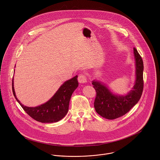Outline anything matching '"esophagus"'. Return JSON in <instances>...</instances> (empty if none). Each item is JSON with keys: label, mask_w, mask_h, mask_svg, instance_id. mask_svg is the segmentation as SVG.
Masks as SVG:
<instances>
[{"label": "esophagus", "mask_w": 160, "mask_h": 160, "mask_svg": "<svg viewBox=\"0 0 160 160\" xmlns=\"http://www.w3.org/2000/svg\"><path fill=\"white\" fill-rule=\"evenodd\" d=\"M78 81L80 83H86L87 82V77L85 74H80L78 76Z\"/></svg>", "instance_id": "esophagus-1"}]
</instances>
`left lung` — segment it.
Instances as JSON below:
<instances>
[{"instance_id":"left-lung-1","label":"left lung","mask_w":160,"mask_h":160,"mask_svg":"<svg viewBox=\"0 0 160 160\" xmlns=\"http://www.w3.org/2000/svg\"><path fill=\"white\" fill-rule=\"evenodd\" d=\"M136 62V81L132 89L126 95L114 94L105 84L93 80L92 85L96 91L94 108L101 116L114 119L126 114L139 101L143 89V63L142 57L134 48Z\"/></svg>"}]
</instances>
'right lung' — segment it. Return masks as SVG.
I'll return each mask as SVG.
<instances>
[{
	"instance_id": "add662e5",
	"label": "right lung",
	"mask_w": 160,
	"mask_h": 160,
	"mask_svg": "<svg viewBox=\"0 0 160 160\" xmlns=\"http://www.w3.org/2000/svg\"><path fill=\"white\" fill-rule=\"evenodd\" d=\"M78 76L76 75L65 81L48 101L35 107H26L21 103L15 94L13 79H12V91L17 101L27 114L37 121L50 123L59 121L67 114L71 97L78 88Z\"/></svg>"
}]
</instances>
